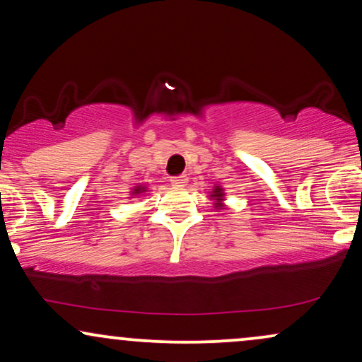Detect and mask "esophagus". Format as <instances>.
I'll return each instance as SVG.
<instances>
[{
    "instance_id": "esophagus-1",
    "label": "esophagus",
    "mask_w": 362,
    "mask_h": 362,
    "mask_svg": "<svg viewBox=\"0 0 362 362\" xmlns=\"http://www.w3.org/2000/svg\"><path fill=\"white\" fill-rule=\"evenodd\" d=\"M170 182H172V185L175 187H185L187 182H189V178H187V175H180V177H173Z\"/></svg>"
}]
</instances>
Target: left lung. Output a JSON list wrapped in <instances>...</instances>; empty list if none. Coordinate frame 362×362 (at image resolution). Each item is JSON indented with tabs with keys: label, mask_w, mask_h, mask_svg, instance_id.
<instances>
[{
	"label": "left lung",
	"mask_w": 362,
	"mask_h": 362,
	"mask_svg": "<svg viewBox=\"0 0 362 362\" xmlns=\"http://www.w3.org/2000/svg\"><path fill=\"white\" fill-rule=\"evenodd\" d=\"M216 195H217V197H223V194H221V190L219 189H216V192H214ZM217 200H219V199H217Z\"/></svg>",
	"instance_id": "left-lung-1"
}]
</instances>
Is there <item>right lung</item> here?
Here are the masks:
<instances>
[{
  "label": "right lung",
  "instance_id": "add662e5",
  "mask_svg": "<svg viewBox=\"0 0 362 362\" xmlns=\"http://www.w3.org/2000/svg\"><path fill=\"white\" fill-rule=\"evenodd\" d=\"M136 192H141V189H136Z\"/></svg>",
  "mask_w": 362,
  "mask_h": 362
}]
</instances>
